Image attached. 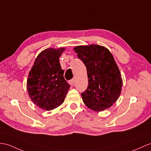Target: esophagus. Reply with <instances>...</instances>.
I'll list each match as a JSON object with an SVG mask.
<instances>
[{
  "instance_id": "obj_1",
  "label": "esophagus",
  "mask_w": 151,
  "mask_h": 151,
  "mask_svg": "<svg viewBox=\"0 0 151 151\" xmlns=\"http://www.w3.org/2000/svg\"><path fill=\"white\" fill-rule=\"evenodd\" d=\"M74 83H75V80L73 79H71V80L69 81V84H70L71 86H73V84H74Z\"/></svg>"
}]
</instances>
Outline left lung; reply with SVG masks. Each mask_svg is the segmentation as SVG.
<instances>
[{"label":"left lung","instance_id":"8db88e82","mask_svg":"<svg viewBox=\"0 0 151 151\" xmlns=\"http://www.w3.org/2000/svg\"><path fill=\"white\" fill-rule=\"evenodd\" d=\"M87 70L88 86L81 93L88 108L102 111L115 103L119 98L122 79L112 54L105 47L93 45L73 48Z\"/></svg>","mask_w":151,"mask_h":151}]
</instances>
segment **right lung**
Instances as JSON below:
<instances>
[{"instance_id":"right-lung-1","label":"right lung","mask_w":151,"mask_h":151,"mask_svg":"<svg viewBox=\"0 0 151 151\" xmlns=\"http://www.w3.org/2000/svg\"><path fill=\"white\" fill-rule=\"evenodd\" d=\"M65 47L48 48L36 58L29 73L27 89L31 101L44 110H52L63 103L70 85L63 77L59 58Z\"/></svg>"}]
</instances>
